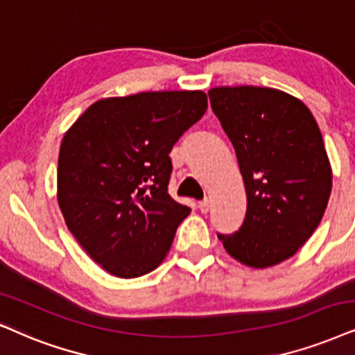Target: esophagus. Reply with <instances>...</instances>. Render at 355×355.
I'll use <instances>...</instances> for the list:
<instances>
[{
	"label": "esophagus",
	"instance_id": "34e87169",
	"mask_svg": "<svg viewBox=\"0 0 355 355\" xmlns=\"http://www.w3.org/2000/svg\"><path fill=\"white\" fill-rule=\"evenodd\" d=\"M198 208H200L201 213H208V211H209V201H208V200L200 201V203H198Z\"/></svg>",
	"mask_w": 355,
	"mask_h": 355
}]
</instances>
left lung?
<instances>
[{
    "mask_svg": "<svg viewBox=\"0 0 355 355\" xmlns=\"http://www.w3.org/2000/svg\"><path fill=\"white\" fill-rule=\"evenodd\" d=\"M208 96L248 195L239 231L219 241L244 266H277L311 237L329 201L333 172L320 128L303 101L275 88L218 87Z\"/></svg>",
    "mask_w": 355,
    "mask_h": 355,
    "instance_id": "8db88e82",
    "label": "left lung"
}]
</instances>
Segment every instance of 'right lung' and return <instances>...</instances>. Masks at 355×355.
Wrapping results in <instances>:
<instances>
[{
	"instance_id": "right-lung-1",
	"label": "right lung",
	"mask_w": 355,
	"mask_h": 355,
	"mask_svg": "<svg viewBox=\"0 0 355 355\" xmlns=\"http://www.w3.org/2000/svg\"><path fill=\"white\" fill-rule=\"evenodd\" d=\"M208 107L203 92H144L93 103L67 131L57 200L85 252L111 275L162 263L190 208L170 198V150Z\"/></svg>"
}]
</instances>
